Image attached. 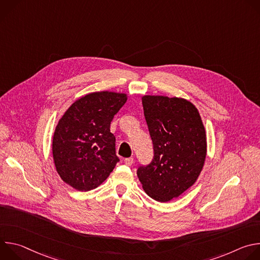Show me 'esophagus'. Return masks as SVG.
<instances>
[{
	"mask_svg": "<svg viewBox=\"0 0 260 260\" xmlns=\"http://www.w3.org/2000/svg\"><path fill=\"white\" fill-rule=\"evenodd\" d=\"M133 162H134V158L133 157H128V158H125L124 159V164L126 165V166H132L133 165Z\"/></svg>",
	"mask_w": 260,
	"mask_h": 260,
	"instance_id": "1",
	"label": "esophagus"
}]
</instances>
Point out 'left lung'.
<instances>
[{
    "label": "left lung",
    "mask_w": 260,
    "mask_h": 260,
    "mask_svg": "<svg viewBox=\"0 0 260 260\" xmlns=\"http://www.w3.org/2000/svg\"><path fill=\"white\" fill-rule=\"evenodd\" d=\"M142 104L154 157L137 175L151 199L170 202L198 180L207 155L206 129L199 110L187 100L147 94Z\"/></svg>",
    "instance_id": "left-lung-1"
}]
</instances>
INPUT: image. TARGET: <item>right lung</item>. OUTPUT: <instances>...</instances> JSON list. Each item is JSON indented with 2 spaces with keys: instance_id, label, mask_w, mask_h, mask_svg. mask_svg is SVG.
I'll return each mask as SVG.
<instances>
[{
  "instance_id": "1",
  "label": "right lung",
  "mask_w": 260,
  "mask_h": 260,
  "mask_svg": "<svg viewBox=\"0 0 260 260\" xmlns=\"http://www.w3.org/2000/svg\"><path fill=\"white\" fill-rule=\"evenodd\" d=\"M126 101L123 92H91L74 102L58 120L52 139L54 166L73 188H96L119 161L110 124Z\"/></svg>"
}]
</instances>
